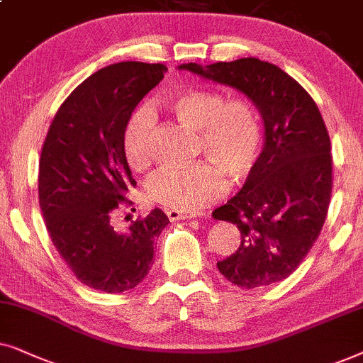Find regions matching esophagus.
<instances>
[{
  "label": "esophagus",
  "instance_id": "obj_1",
  "mask_svg": "<svg viewBox=\"0 0 363 363\" xmlns=\"http://www.w3.org/2000/svg\"><path fill=\"white\" fill-rule=\"evenodd\" d=\"M166 214L171 220H186V219H192V217H196V214H192V212H181V211H166Z\"/></svg>",
  "mask_w": 363,
  "mask_h": 363
}]
</instances>
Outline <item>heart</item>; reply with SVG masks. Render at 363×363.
I'll return each instance as SVG.
<instances>
[{
  "label": "heart",
  "instance_id": "obj_1",
  "mask_svg": "<svg viewBox=\"0 0 363 363\" xmlns=\"http://www.w3.org/2000/svg\"><path fill=\"white\" fill-rule=\"evenodd\" d=\"M164 106L182 125L197 131L199 151L211 161L161 169L149 179L147 197L172 211L196 212L224 192V174L239 182L254 167L262 139L260 116L247 101H225L206 89L171 96ZM152 124L147 109L134 111L125 124L123 151L133 171H146L151 164Z\"/></svg>",
  "mask_w": 363,
  "mask_h": 363
}]
</instances>
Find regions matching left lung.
<instances>
[{
  "label": "left lung",
  "instance_id": "1",
  "mask_svg": "<svg viewBox=\"0 0 363 363\" xmlns=\"http://www.w3.org/2000/svg\"><path fill=\"white\" fill-rule=\"evenodd\" d=\"M177 69L242 93L264 124L262 151L244 186L212 212L240 230L238 250L217 269L242 289L287 279L312 249L330 204V139L320 111L294 77L257 57Z\"/></svg>",
  "mask_w": 363,
  "mask_h": 363
}]
</instances>
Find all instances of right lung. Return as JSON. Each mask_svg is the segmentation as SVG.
Returning <instances> with one entry per match:
<instances>
[{
    "label": "right lung",
    "instance_id": "right-lung-1",
    "mask_svg": "<svg viewBox=\"0 0 363 363\" xmlns=\"http://www.w3.org/2000/svg\"><path fill=\"white\" fill-rule=\"evenodd\" d=\"M164 65L124 61L72 91L50 125L40 159V206L55 247L77 280L106 294L143 282L154 242L169 224L161 209L116 230L111 214L136 187L123 151L133 111L164 77Z\"/></svg>",
    "mask_w": 363,
    "mask_h": 363
}]
</instances>
